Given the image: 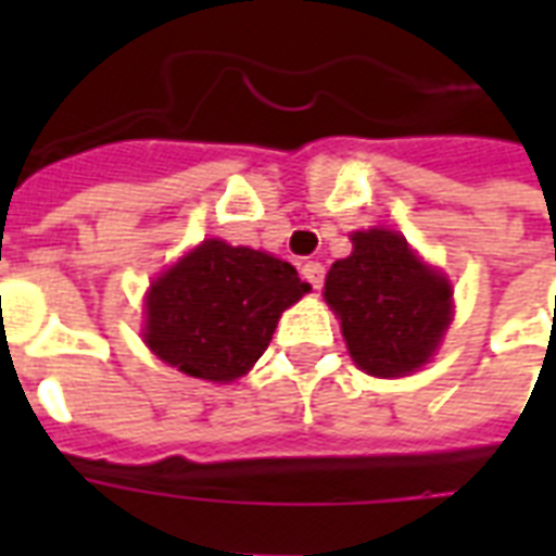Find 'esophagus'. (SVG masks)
Wrapping results in <instances>:
<instances>
[{
	"label": "esophagus",
	"instance_id": "obj_1",
	"mask_svg": "<svg viewBox=\"0 0 556 556\" xmlns=\"http://www.w3.org/2000/svg\"><path fill=\"white\" fill-rule=\"evenodd\" d=\"M303 279L312 288H323V279H326V268L320 262H305L303 265Z\"/></svg>",
	"mask_w": 556,
	"mask_h": 556
}]
</instances>
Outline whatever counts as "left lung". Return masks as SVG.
Masks as SVG:
<instances>
[{
  "label": "left lung",
  "mask_w": 556,
  "mask_h": 556,
  "mask_svg": "<svg viewBox=\"0 0 556 556\" xmlns=\"http://www.w3.org/2000/svg\"><path fill=\"white\" fill-rule=\"evenodd\" d=\"M326 303L366 375L404 378L421 369L453 320V288L387 227L352 233V253L326 274Z\"/></svg>",
  "instance_id": "left-lung-1"
}]
</instances>
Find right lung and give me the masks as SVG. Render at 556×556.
Wrapping results in <instances>:
<instances>
[{"label":"right lung","mask_w":556,"mask_h":556,"mask_svg":"<svg viewBox=\"0 0 556 556\" xmlns=\"http://www.w3.org/2000/svg\"><path fill=\"white\" fill-rule=\"evenodd\" d=\"M308 291L291 262L204 239L150 286L143 343L190 378L227 383L248 375Z\"/></svg>","instance_id":"1"}]
</instances>
